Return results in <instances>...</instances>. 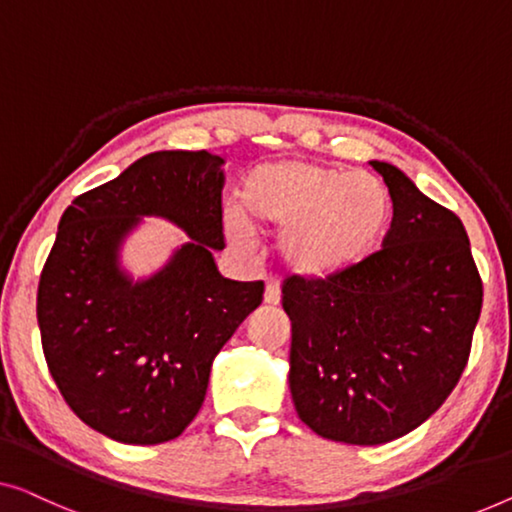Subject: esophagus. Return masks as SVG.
Segmentation results:
<instances>
[{"label": "esophagus", "instance_id": "esophagus-1", "mask_svg": "<svg viewBox=\"0 0 512 512\" xmlns=\"http://www.w3.org/2000/svg\"><path fill=\"white\" fill-rule=\"evenodd\" d=\"M263 300H265V305H270V307H277L279 302H281V286H279V281L274 279V277H270L268 281H265Z\"/></svg>", "mask_w": 512, "mask_h": 512}]
</instances>
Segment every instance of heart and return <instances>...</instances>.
Returning <instances> with one entry per match:
<instances>
[{
  "label": "heart",
  "instance_id": "1",
  "mask_svg": "<svg viewBox=\"0 0 512 512\" xmlns=\"http://www.w3.org/2000/svg\"><path fill=\"white\" fill-rule=\"evenodd\" d=\"M249 219L224 212L228 240L247 247L254 226L284 231L281 256L305 277H335L360 265L388 219V194L372 175L311 161L258 166L244 184Z\"/></svg>",
  "mask_w": 512,
  "mask_h": 512
}]
</instances>
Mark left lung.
Instances as JSON below:
<instances>
[{
    "label": "left lung",
    "instance_id": "obj_1",
    "mask_svg": "<svg viewBox=\"0 0 512 512\" xmlns=\"http://www.w3.org/2000/svg\"><path fill=\"white\" fill-rule=\"evenodd\" d=\"M392 201L383 247L344 274L281 286L288 385L318 436L381 446L420 427L462 376L483 281L462 221L402 170L369 161Z\"/></svg>",
    "mask_w": 512,
    "mask_h": 512
}]
</instances>
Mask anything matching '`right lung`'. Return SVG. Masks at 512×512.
I'll list each match as a JSON object with an SVG mask.
<instances>
[{
  "instance_id": "right-lung-1",
  "label": "right lung",
  "mask_w": 512,
  "mask_h": 512,
  "mask_svg": "<svg viewBox=\"0 0 512 512\" xmlns=\"http://www.w3.org/2000/svg\"><path fill=\"white\" fill-rule=\"evenodd\" d=\"M224 159L152 152L66 207L36 295L43 355L64 402L108 439L154 446L201 411L212 360L263 300V281L221 277ZM140 216H164L192 242L159 273L119 268Z\"/></svg>"
}]
</instances>
